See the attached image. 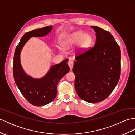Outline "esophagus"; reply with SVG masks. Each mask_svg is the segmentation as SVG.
Listing matches in <instances>:
<instances>
[{"label": "esophagus", "mask_w": 135, "mask_h": 135, "mask_svg": "<svg viewBox=\"0 0 135 135\" xmlns=\"http://www.w3.org/2000/svg\"><path fill=\"white\" fill-rule=\"evenodd\" d=\"M73 62L71 61H69L68 62V65L69 66V67L70 68V69L71 70L72 68H73Z\"/></svg>", "instance_id": "1"}]
</instances>
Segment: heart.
<instances>
[{
    "label": "heart",
    "instance_id": "b5f03b06",
    "mask_svg": "<svg viewBox=\"0 0 135 135\" xmlns=\"http://www.w3.org/2000/svg\"><path fill=\"white\" fill-rule=\"evenodd\" d=\"M93 39L90 35L83 31H78L70 35L65 39V45H74L79 44L83 49H86L92 44Z\"/></svg>",
    "mask_w": 135,
    "mask_h": 135
}]
</instances>
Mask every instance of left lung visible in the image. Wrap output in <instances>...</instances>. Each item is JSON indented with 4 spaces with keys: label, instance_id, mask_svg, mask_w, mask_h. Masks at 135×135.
<instances>
[{
    "label": "left lung",
    "instance_id": "1",
    "mask_svg": "<svg viewBox=\"0 0 135 135\" xmlns=\"http://www.w3.org/2000/svg\"><path fill=\"white\" fill-rule=\"evenodd\" d=\"M94 47L75 56L73 71L75 89L82 100L90 103L105 100L114 89L121 74V51L109 32L97 27Z\"/></svg>",
    "mask_w": 135,
    "mask_h": 135
}]
</instances>
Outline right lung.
<instances>
[{
    "label": "right lung",
    "instance_id": "add662e5",
    "mask_svg": "<svg viewBox=\"0 0 135 135\" xmlns=\"http://www.w3.org/2000/svg\"><path fill=\"white\" fill-rule=\"evenodd\" d=\"M51 29L52 26H48L26 32L15 49L13 62V75L15 84L23 97L34 106H44L53 101L57 94L59 81L70 70L67 64L68 59L52 66L47 74L40 79L28 76L22 69L20 53L23 46L30 38L44 37Z\"/></svg>",
    "mask_w": 135,
    "mask_h": 135
}]
</instances>
